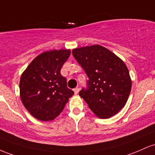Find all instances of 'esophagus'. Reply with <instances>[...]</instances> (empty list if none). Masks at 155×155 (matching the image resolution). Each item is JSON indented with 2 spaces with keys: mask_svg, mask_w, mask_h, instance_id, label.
<instances>
[{
  "mask_svg": "<svg viewBox=\"0 0 155 155\" xmlns=\"http://www.w3.org/2000/svg\"><path fill=\"white\" fill-rule=\"evenodd\" d=\"M73 91H74V94L75 95H77L78 94V92H79V91H80V88H74V89H73Z\"/></svg>",
  "mask_w": 155,
  "mask_h": 155,
  "instance_id": "34e87169",
  "label": "esophagus"
}]
</instances>
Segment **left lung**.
Masks as SVG:
<instances>
[{
  "label": "left lung",
  "instance_id": "1",
  "mask_svg": "<svg viewBox=\"0 0 155 155\" xmlns=\"http://www.w3.org/2000/svg\"><path fill=\"white\" fill-rule=\"evenodd\" d=\"M72 55L88 81L79 92L94 114L108 119L124 107L131 91L127 67L117 55L100 45L73 49Z\"/></svg>",
  "mask_w": 155,
  "mask_h": 155
}]
</instances>
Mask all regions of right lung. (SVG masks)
I'll return each mask as SVG.
<instances>
[{
	"label": "right lung",
	"instance_id": "1",
	"mask_svg": "<svg viewBox=\"0 0 155 155\" xmlns=\"http://www.w3.org/2000/svg\"><path fill=\"white\" fill-rule=\"evenodd\" d=\"M70 50L46 51L36 57L22 74L20 98L36 119L52 121L60 115L74 91L67 88L61 69L70 55Z\"/></svg>",
	"mask_w": 155,
	"mask_h": 155
}]
</instances>
